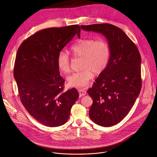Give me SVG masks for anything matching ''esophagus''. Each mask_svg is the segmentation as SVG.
Segmentation results:
<instances>
[{"instance_id": "34e87169", "label": "esophagus", "mask_w": 157, "mask_h": 157, "mask_svg": "<svg viewBox=\"0 0 157 157\" xmlns=\"http://www.w3.org/2000/svg\"><path fill=\"white\" fill-rule=\"evenodd\" d=\"M78 92H79V96L80 97H82L83 96H85L86 93V91L84 90L83 89H78Z\"/></svg>"}]
</instances>
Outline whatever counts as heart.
Wrapping results in <instances>:
<instances>
[{
  "instance_id": "heart-1",
  "label": "heart",
  "mask_w": 157,
  "mask_h": 157,
  "mask_svg": "<svg viewBox=\"0 0 157 157\" xmlns=\"http://www.w3.org/2000/svg\"><path fill=\"white\" fill-rule=\"evenodd\" d=\"M71 51L76 57L82 58L80 71L74 73L67 78L71 87H84L93 77L94 73H101L107 67L110 57V47L104 39L82 38L77 40L71 47ZM57 66L63 74L70 71V58L64 50L59 52Z\"/></svg>"
}]
</instances>
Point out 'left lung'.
Masks as SVG:
<instances>
[{"label":"left lung","instance_id":"obj_1","mask_svg":"<svg viewBox=\"0 0 157 157\" xmlns=\"http://www.w3.org/2000/svg\"><path fill=\"white\" fill-rule=\"evenodd\" d=\"M82 30L103 35L110 47V57L87 94L93 99L89 117L95 124L110 127L129 113L142 87L141 57L124 32L109 24L81 25Z\"/></svg>","mask_w":157,"mask_h":157}]
</instances>
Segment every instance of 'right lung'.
<instances>
[{"label": "right lung", "mask_w": 157, "mask_h": 157, "mask_svg": "<svg viewBox=\"0 0 157 157\" xmlns=\"http://www.w3.org/2000/svg\"><path fill=\"white\" fill-rule=\"evenodd\" d=\"M77 34L78 25L40 30L24 41L15 61L13 76L21 102L38 122L50 127L64 124L79 98L76 89L63 91L57 66L60 51Z\"/></svg>", "instance_id": "right-lung-1"}]
</instances>
